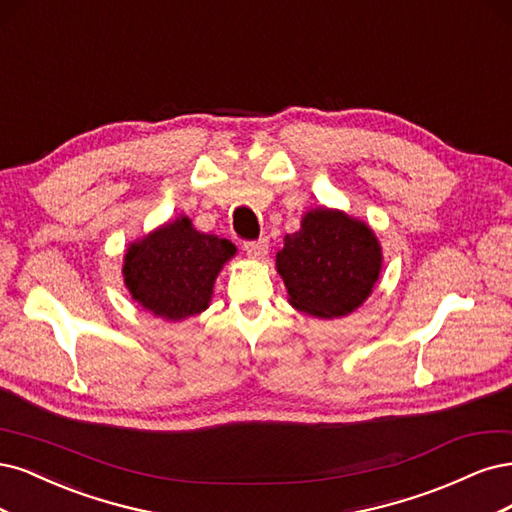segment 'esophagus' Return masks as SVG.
<instances>
[{
  "label": "esophagus",
  "mask_w": 512,
  "mask_h": 512,
  "mask_svg": "<svg viewBox=\"0 0 512 512\" xmlns=\"http://www.w3.org/2000/svg\"><path fill=\"white\" fill-rule=\"evenodd\" d=\"M244 251H246V255L253 257V259H263L268 255V238L244 242Z\"/></svg>",
  "instance_id": "esophagus-1"
}]
</instances>
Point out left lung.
Listing matches in <instances>:
<instances>
[{
	"instance_id": "obj_1",
	"label": "left lung",
	"mask_w": 512,
	"mask_h": 512,
	"mask_svg": "<svg viewBox=\"0 0 512 512\" xmlns=\"http://www.w3.org/2000/svg\"><path fill=\"white\" fill-rule=\"evenodd\" d=\"M381 246L372 229L338 210H312L276 255L293 308L332 319L353 312L381 272Z\"/></svg>"
}]
</instances>
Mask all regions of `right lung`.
I'll list each match as a JSON object with an SVG mask.
<instances>
[{
  "label": "right lung",
  "mask_w": 512,
  "mask_h": 512,
  "mask_svg": "<svg viewBox=\"0 0 512 512\" xmlns=\"http://www.w3.org/2000/svg\"><path fill=\"white\" fill-rule=\"evenodd\" d=\"M236 246L195 232L187 217L129 246L123 276L129 293L153 315L180 321L210 304L214 278Z\"/></svg>",
  "instance_id": "right-lung-1"
}]
</instances>
